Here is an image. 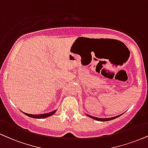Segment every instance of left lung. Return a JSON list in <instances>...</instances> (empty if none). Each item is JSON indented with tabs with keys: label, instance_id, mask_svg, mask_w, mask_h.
Segmentation results:
<instances>
[{
	"label": "left lung",
	"instance_id": "8db88e82",
	"mask_svg": "<svg viewBox=\"0 0 148 148\" xmlns=\"http://www.w3.org/2000/svg\"><path fill=\"white\" fill-rule=\"evenodd\" d=\"M86 115L90 117V118L94 119V120H97V121H110V120H113V119H114L116 118H117V117H119V116L121 115H119V116H114V117H112V118H98V117H94V116H90L89 114H87Z\"/></svg>",
	"mask_w": 148,
	"mask_h": 148
}]
</instances>
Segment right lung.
<instances>
[{"label":"right lung","instance_id":"1","mask_svg":"<svg viewBox=\"0 0 148 148\" xmlns=\"http://www.w3.org/2000/svg\"><path fill=\"white\" fill-rule=\"evenodd\" d=\"M56 110H54V111L51 112H49V113H45V114H27V113H25V114L27 116H29L31 117V118H34V119H45V118H47L48 116H50L53 115L56 112Z\"/></svg>","mask_w":148,"mask_h":148}]
</instances>
